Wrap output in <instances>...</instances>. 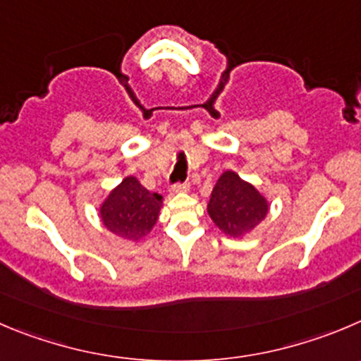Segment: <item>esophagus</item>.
Returning <instances> with one entry per match:
<instances>
[{"instance_id": "obj_1", "label": "esophagus", "mask_w": 361, "mask_h": 361, "mask_svg": "<svg viewBox=\"0 0 361 361\" xmlns=\"http://www.w3.org/2000/svg\"><path fill=\"white\" fill-rule=\"evenodd\" d=\"M190 191V184L183 183V184H175L171 186V193H188Z\"/></svg>"}]
</instances>
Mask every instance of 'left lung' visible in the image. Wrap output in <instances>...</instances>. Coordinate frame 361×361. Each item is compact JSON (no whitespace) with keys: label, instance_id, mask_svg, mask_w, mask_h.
<instances>
[{"label":"left lung","instance_id":"left-lung-1","mask_svg":"<svg viewBox=\"0 0 361 361\" xmlns=\"http://www.w3.org/2000/svg\"><path fill=\"white\" fill-rule=\"evenodd\" d=\"M269 212L267 198L252 183L234 170L219 175L207 204V214L223 234L243 239L266 219Z\"/></svg>","mask_w":361,"mask_h":361}]
</instances>
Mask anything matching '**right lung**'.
<instances>
[{"label":"right lung","instance_id":"1","mask_svg":"<svg viewBox=\"0 0 361 361\" xmlns=\"http://www.w3.org/2000/svg\"><path fill=\"white\" fill-rule=\"evenodd\" d=\"M163 207V197L145 190L133 175L122 178L99 205L106 230L120 239L138 243L152 232Z\"/></svg>","mask_w":361,"mask_h":361}]
</instances>
